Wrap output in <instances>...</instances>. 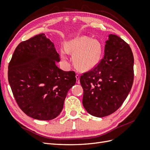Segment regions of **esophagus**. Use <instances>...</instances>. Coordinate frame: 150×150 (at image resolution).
I'll use <instances>...</instances> for the list:
<instances>
[{
    "instance_id": "1",
    "label": "esophagus",
    "mask_w": 150,
    "mask_h": 150,
    "mask_svg": "<svg viewBox=\"0 0 150 150\" xmlns=\"http://www.w3.org/2000/svg\"><path fill=\"white\" fill-rule=\"evenodd\" d=\"M76 83H80V76H79V75H78V74L76 75Z\"/></svg>"
}]
</instances>
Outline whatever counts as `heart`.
I'll return each mask as SVG.
<instances>
[{
  "instance_id": "heart-1",
  "label": "heart",
  "mask_w": 150,
  "mask_h": 150,
  "mask_svg": "<svg viewBox=\"0 0 150 150\" xmlns=\"http://www.w3.org/2000/svg\"><path fill=\"white\" fill-rule=\"evenodd\" d=\"M66 51L73 54L74 63L80 70H88L96 64L101 54V46L99 42L87 37L75 38L68 42ZM63 61L67 59L66 52H61Z\"/></svg>"
}]
</instances>
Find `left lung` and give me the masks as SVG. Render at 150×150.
<instances>
[{"mask_svg":"<svg viewBox=\"0 0 150 150\" xmlns=\"http://www.w3.org/2000/svg\"><path fill=\"white\" fill-rule=\"evenodd\" d=\"M108 37L100 63L80 78L83 106L97 117L108 116L120 108L134 81V56L129 45L117 35Z\"/></svg>","mask_w":150,"mask_h":150,"instance_id":"1","label":"left lung"}]
</instances>
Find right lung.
I'll use <instances>...</instances> for the list:
<instances>
[{
    "label": "right lung",
    "instance_id": "obj_1",
    "mask_svg": "<svg viewBox=\"0 0 150 150\" xmlns=\"http://www.w3.org/2000/svg\"><path fill=\"white\" fill-rule=\"evenodd\" d=\"M54 45L44 33L21 42L8 67V80L17 104L28 116L40 120L57 117L69 89L76 82L74 71L56 66Z\"/></svg>",
    "mask_w": 150,
    "mask_h": 150
}]
</instances>
